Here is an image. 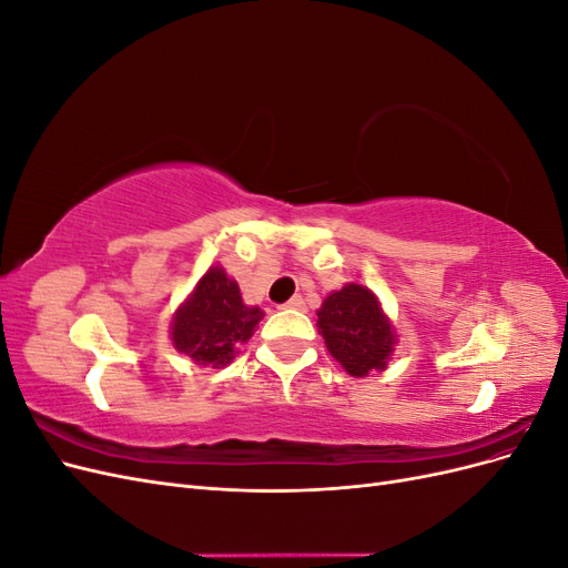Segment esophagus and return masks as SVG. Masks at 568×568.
Returning a JSON list of instances; mask_svg holds the SVG:
<instances>
[{
  "mask_svg": "<svg viewBox=\"0 0 568 568\" xmlns=\"http://www.w3.org/2000/svg\"><path fill=\"white\" fill-rule=\"evenodd\" d=\"M282 307H291V311H303L305 307V301L301 296H294L291 301H286Z\"/></svg>",
  "mask_w": 568,
  "mask_h": 568,
  "instance_id": "esophagus-1",
  "label": "esophagus"
}]
</instances>
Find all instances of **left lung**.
<instances>
[{"label":"left lung","instance_id":"1","mask_svg":"<svg viewBox=\"0 0 568 568\" xmlns=\"http://www.w3.org/2000/svg\"><path fill=\"white\" fill-rule=\"evenodd\" d=\"M317 326L332 357L351 376L386 369L398 341L379 298L363 284H346L326 296L317 311Z\"/></svg>","mask_w":568,"mask_h":568}]
</instances>
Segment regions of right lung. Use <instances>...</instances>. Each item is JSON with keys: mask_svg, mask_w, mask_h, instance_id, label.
I'll return each instance as SVG.
<instances>
[{"mask_svg": "<svg viewBox=\"0 0 568 568\" xmlns=\"http://www.w3.org/2000/svg\"><path fill=\"white\" fill-rule=\"evenodd\" d=\"M261 320V307H248L242 301V291L227 272L211 267L178 307L170 338L196 365L225 367L236 355V343H246Z\"/></svg>", "mask_w": 568, "mask_h": 568, "instance_id": "right-lung-1", "label": "right lung"}]
</instances>
